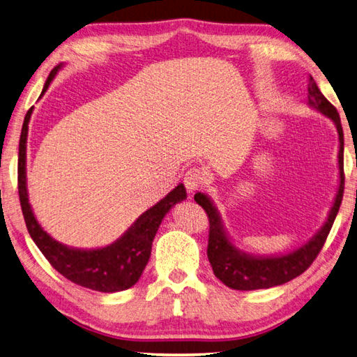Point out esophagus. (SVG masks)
<instances>
[{
    "label": "esophagus",
    "instance_id": "obj_1",
    "mask_svg": "<svg viewBox=\"0 0 357 357\" xmlns=\"http://www.w3.org/2000/svg\"><path fill=\"white\" fill-rule=\"evenodd\" d=\"M185 186L190 194L196 192L199 188L204 185V174H202L200 169H196V167H191L190 171L185 174Z\"/></svg>",
    "mask_w": 357,
    "mask_h": 357
}]
</instances>
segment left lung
Here are the masks:
<instances>
[{"mask_svg": "<svg viewBox=\"0 0 357 357\" xmlns=\"http://www.w3.org/2000/svg\"><path fill=\"white\" fill-rule=\"evenodd\" d=\"M307 105L312 107L321 115H325L334 123L339 135V186L333 202L328 218L312 238L305 244L294 248L289 253L281 255H255L241 250L234 244L220 214L211 197L205 192H197L194 200L204 208L210 219V239H208V259L213 267V272L225 286L236 291H257V289H268L273 286L284 284L287 281L297 278L312 264L319 252L324 247L331 230L334 219L337 216L339 208L344 197V130H342L340 116L335 107L321 95L317 84L309 76L307 84Z\"/></svg>", "mask_w": 357, "mask_h": 357, "instance_id": "obj_1", "label": "left lung"}]
</instances>
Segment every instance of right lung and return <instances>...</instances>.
Wrapping results in <instances>:
<instances>
[{
    "label": "right lung",
    "instance_id": "1",
    "mask_svg": "<svg viewBox=\"0 0 357 357\" xmlns=\"http://www.w3.org/2000/svg\"><path fill=\"white\" fill-rule=\"evenodd\" d=\"M63 66L65 63H60L50 73L40 98L45 95L50 84ZM32 112L33 107H31L24 116L18 147L20 204H22L24 222L32 241L36 242L40 252L45 255V258L50 261V264L73 283L105 294L126 291V289L135 284L141 273H143L147 261L151 258L152 242L158 231L161 220L171 211V208L188 197L183 183H178L155 205L146 210L112 244L98 248H77L65 245L43 230L29 204L28 178H26V143H28V130Z\"/></svg>",
    "mask_w": 357,
    "mask_h": 357
}]
</instances>
